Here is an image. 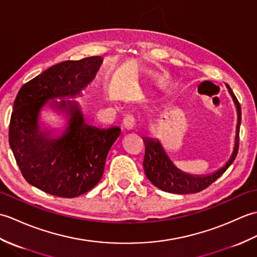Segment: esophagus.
<instances>
[{
  "label": "esophagus",
  "mask_w": 257,
  "mask_h": 257,
  "mask_svg": "<svg viewBox=\"0 0 257 257\" xmlns=\"http://www.w3.org/2000/svg\"><path fill=\"white\" fill-rule=\"evenodd\" d=\"M136 125V121H135V118L133 116H127L124 117L123 119V127L125 130H133Z\"/></svg>",
  "instance_id": "34e87169"
}]
</instances>
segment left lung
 <instances>
[{
  "mask_svg": "<svg viewBox=\"0 0 257 257\" xmlns=\"http://www.w3.org/2000/svg\"><path fill=\"white\" fill-rule=\"evenodd\" d=\"M228 94L231 95L234 105L236 108L237 122L235 129V138H234L233 151L224 166L217 169V170L207 174H191L187 173L174 165L170 157L168 156L160 140L158 138L144 137L146 154L144 160L145 173L149 181L159 188L162 191L176 194H189L196 193L209 187L211 183L219 179L226 169L230 167L234 159L236 158L238 150V134L239 125H241V106L236 99L235 95L233 94L230 86L225 84Z\"/></svg>",
  "mask_w": 257,
  "mask_h": 257,
  "instance_id": "obj_1",
  "label": "left lung"
}]
</instances>
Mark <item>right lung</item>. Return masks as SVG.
<instances>
[{
  "label": "right lung",
  "mask_w": 257,
  "mask_h": 257,
  "mask_svg": "<svg viewBox=\"0 0 257 257\" xmlns=\"http://www.w3.org/2000/svg\"><path fill=\"white\" fill-rule=\"evenodd\" d=\"M102 63L101 56L54 65L23 85L10 122L11 149L23 177L44 192L75 198L100 181L119 127L98 128L85 119L76 98L83 96ZM58 116L52 126L42 116Z\"/></svg>",
  "instance_id": "right-lung-1"
}]
</instances>
